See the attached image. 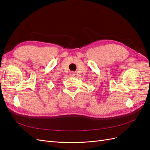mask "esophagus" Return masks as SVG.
I'll list each match as a JSON object with an SVG mask.
<instances>
[{
    "label": "esophagus",
    "instance_id": "obj_1",
    "mask_svg": "<svg viewBox=\"0 0 150 150\" xmlns=\"http://www.w3.org/2000/svg\"><path fill=\"white\" fill-rule=\"evenodd\" d=\"M75 73H74V72H70V76H75Z\"/></svg>",
    "mask_w": 150,
    "mask_h": 150
}]
</instances>
